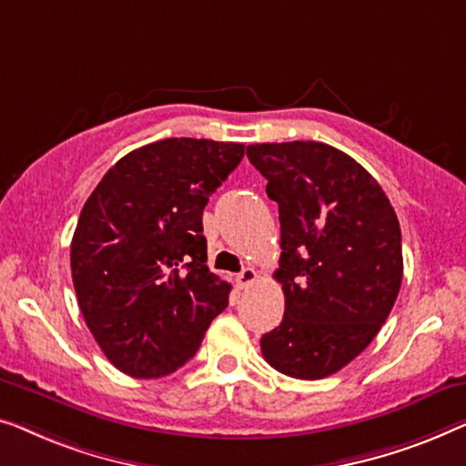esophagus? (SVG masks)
Returning <instances> with one entry per match:
<instances>
[{
    "mask_svg": "<svg viewBox=\"0 0 466 466\" xmlns=\"http://www.w3.org/2000/svg\"><path fill=\"white\" fill-rule=\"evenodd\" d=\"M238 287L240 289H248V287H251L255 280H258V272L253 270V268H245V270H242L240 274H238Z\"/></svg>",
    "mask_w": 466,
    "mask_h": 466,
    "instance_id": "obj_1",
    "label": "esophagus"
}]
</instances>
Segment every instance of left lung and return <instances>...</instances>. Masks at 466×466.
<instances>
[{"mask_svg":"<svg viewBox=\"0 0 466 466\" xmlns=\"http://www.w3.org/2000/svg\"><path fill=\"white\" fill-rule=\"evenodd\" d=\"M247 158L279 205L285 317L261 355L298 380L361 355L401 289V228L384 189L349 154L319 141L255 143Z\"/></svg>","mask_w":466,"mask_h":466,"instance_id":"obj_1","label":"left lung"}]
</instances>
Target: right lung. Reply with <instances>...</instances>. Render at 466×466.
<instances>
[{
	"label": "right lung",
	"instance_id": "right-lung-1",
	"mask_svg": "<svg viewBox=\"0 0 466 466\" xmlns=\"http://www.w3.org/2000/svg\"><path fill=\"white\" fill-rule=\"evenodd\" d=\"M242 156V143H149L117 160L84 205L71 240L77 304L128 376L179 370L226 310L232 287L207 268L202 211Z\"/></svg>",
	"mask_w": 466,
	"mask_h": 466
}]
</instances>
